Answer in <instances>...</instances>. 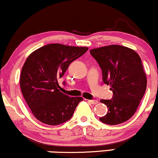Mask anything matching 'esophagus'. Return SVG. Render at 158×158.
<instances>
[{
    "mask_svg": "<svg viewBox=\"0 0 158 158\" xmlns=\"http://www.w3.org/2000/svg\"><path fill=\"white\" fill-rule=\"evenodd\" d=\"M87 101H88L89 103H92V104H97V103H98V101L97 100H88Z\"/></svg>",
    "mask_w": 158,
    "mask_h": 158,
    "instance_id": "obj_1",
    "label": "esophagus"
}]
</instances>
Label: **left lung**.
Here are the masks:
<instances>
[{"instance_id": "left-lung-1", "label": "left lung", "mask_w": 158, "mask_h": 158, "mask_svg": "<svg viewBox=\"0 0 158 158\" xmlns=\"http://www.w3.org/2000/svg\"><path fill=\"white\" fill-rule=\"evenodd\" d=\"M90 54L101 68L103 83L113 92L112 99L101 100L109 109L100 120L109 125L126 122L134 115L146 92L141 59L133 49L120 45L91 49Z\"/></svg>"}]
</instances>
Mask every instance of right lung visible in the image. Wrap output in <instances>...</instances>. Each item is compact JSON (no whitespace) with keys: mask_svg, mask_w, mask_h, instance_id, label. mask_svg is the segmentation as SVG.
Segmentation results:
<instances>
[{"mask_svg":"<svg viewBox=\"0 0 158 158\" xmlns=\"http://www.w3.org/2000/svg\"><path fill=\"white\" fill-rule=\"evenodd\" d=\"M87 50V47L51 44L36 49L27 57L20 73V89L39 121L59 125L73 115L83 98L69 97L60 92L57 80L64 76L72 61Z\"/></svg>","mask_w":158,"mask_h":158,"instance_id":"add662e5","label":"right lung"}]
</instances>
